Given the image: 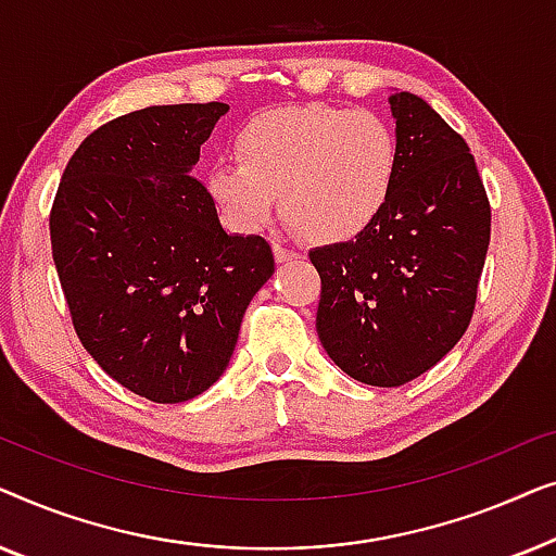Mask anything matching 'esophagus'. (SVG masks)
I'll use <instances>...</instances> for the list:
<instances>
[{
    "instance_id": "esophagus-1",
    "label": "esophagus",
    "mask_w": 556,
    "mask_h": 556,
    "mask_svg": "<svg viewBox=\"0 0 556 556\" xmlns=\"http://www.w3.org/2000/svg\"><path fill=\"white\" fill-rule=\"evenodd\" d=\"M273 253H276V261L278 263H288V261H295V257H299V253H295L293 248L280 245V242H276V245H273Z\"/></svg>"
}]
</instances>
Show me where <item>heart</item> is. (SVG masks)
<instances>
[{
	"label": "heart",
	"instance_id": "heart-1",
	"mask_svg": "<svg viewBox=\"0 0 556 556\" xmlns=\"http://www.w3.org/2000/svg\"><path fill=\"white\" fill-rule=\"evenodd\" d=\"M240 162H217L207 185L240 230H263L286 215L318 242L367 230L390 202L400 172V139L371 111L293 105L263 113L238 136Z\"/></svg>",
	"mask_w": 556,
	"mask_h": 556
}]
</instances>
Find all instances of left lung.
<instances>
[{"mask_svg": "<svg viewBox=\"0 0 556 556\" xmlns=\"http://www.w3.org/2000/svg\"><path fill=\"white\" fill-rule=\"evenodd\" d=\"M400 172L375 223L314 248L318 339L333 364L371 387H400L443 359L473 316L491 240L476 159L420 96H390Z\"/></svg>", "mask_w": 556, "mask_h": 556, "instance_id": "left-lung-1", "label": "left lung"}]
</instances>
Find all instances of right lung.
<instances>
[{"mask_svg":"<svg viewBox=\"0 0 556 556\" xmlns=\"http://www.w3.org/2000/svg\"><path fill=\"white\" fill-rule=\"evenodd\" d=\"M225 103L149 105L80 143L50 212L73 326L105 375L174 405L210 390L276 270L261 235H227L192 166Z\"/></svg>","mask_w":556,"mask_h":556,"instance_id":"right-lung-1","label":"right lung"}]
</instances>
